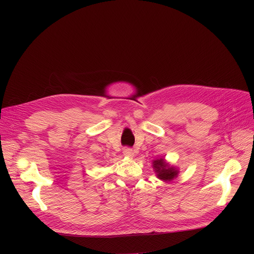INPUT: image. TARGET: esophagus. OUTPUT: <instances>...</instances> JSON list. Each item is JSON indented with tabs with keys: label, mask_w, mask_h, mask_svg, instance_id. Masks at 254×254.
Here are the masks:
<instances>
[{
	"label": "esophagus",
	"mask_w": 254,
	"mask_h": 254,
	"mask_svg": "<svg viewBox=\"0 0 254 254\" xmlns=\"http://www.w3.org/2000/svg\"><path fill=\"white\" fill-rule=\"evenodd\" d=\"M123 153H124V155H125V156H127V157H129V158H132V157L134 156V153H133L132 149H131V148H128V147H126V148H124V151H123Z\"/></svg>",
	"instance_id": "esophagus-1"
}]
</instances>
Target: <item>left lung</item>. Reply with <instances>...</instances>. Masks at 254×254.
<instances>
[{"label": "left lung", "instance_id": "8db88e82", "mask_svg": "<svg viewBox=\"0 0 254 254\" xmlns=\"http://www.w3.org/2000/svg\"><path fill=\"white\" fill-rule=\"evenodd\" d=\"M154 168L158 173V177L164 181H171L178 175V171H176L173 167H169L163 159L155 161Z\"/></svg>", "mask_w": 254, "mask_h": 254}]
</instances>
